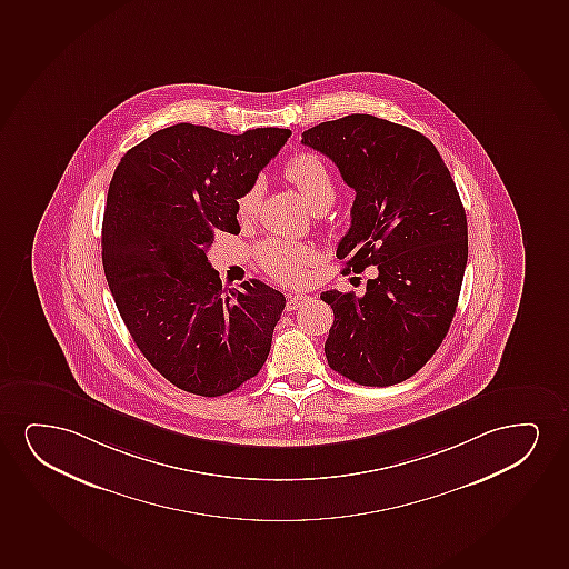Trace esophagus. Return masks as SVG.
<instances>
[{
	"instance_id": "esophagus-1",
	"label": "esophagus",
	"mask_w": 569,
	"mask_h": 569,
	"mask_svg": "<svg viewBox=\"0 0 569 569\" xmlns=\"http://www.w3.org/2000/svg\"><path fill=\"white\" fill-rule=\"evenodd\" d=\"M309 301V296H305V293H296V296L288 297V303H286V309L288 310H297L301 305L307 303Z\"/></svg>"
}]
</instances>
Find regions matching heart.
<instances>
[{"label":"heart","instance_id":"obj_1","mask_svg":"<svg viewBox=\"0 0 569 569\" xmlns=\"http://www.w3.org/2000/svg\"><path fill=\"white\" fill-rule=\"evenodd\" d=\"M286 178L303 194L312 212H326L336 200V181L325 160L312 152H301L286 163ZM264 197V181L257 178L239 199L237 216L249 222L259 212ZM318 251L309 243H296L283 239H268L259 244L257 260L272 280L286 286H301L309 276V268L317 264Z\"/></svg>","mask_w":569,"mask_h":569}]
</instances>
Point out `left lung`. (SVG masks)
<instances>
[{
  "label": "left lung",
  "mask_w": 569,
  "mask_h": 569,
  "mask_svg": "<svg viewBox=\"0 0 569 569\" xmlns=\"http://www.w3.org/2000/svg\"><path fill=\"white\" fill-rule=\"evenodd\" d=\"M355 189L338 244L343 272L377 266L365 296L325 291L333 310L330 369L362 386L398 385L450 330L467 264V218L435 144L409 127L353 113L303 133Z\"/></svg>",
  "instance_id": "1"
}]
</instances>
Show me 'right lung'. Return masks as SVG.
<instances>
[{
    "label": "right lung",
    "mask_w": 569,
    "mask_h": 569,
    "mask_svg": "<svg viewBox=\"0 0 569 569\" xmlns=\"http://www.w3.org/2000/svg\"><path fill=\"white\" fill-rule=\"evenodd\" d=\"M291 131L166 127L127 150L103 210L102 262L119 315L166 380L202 398L259 375L286 297L260 280L223 289L207 251L239 233L237 199Z\"/></svg>",
    "instance_id": "obj_1"
}]
</instances>
